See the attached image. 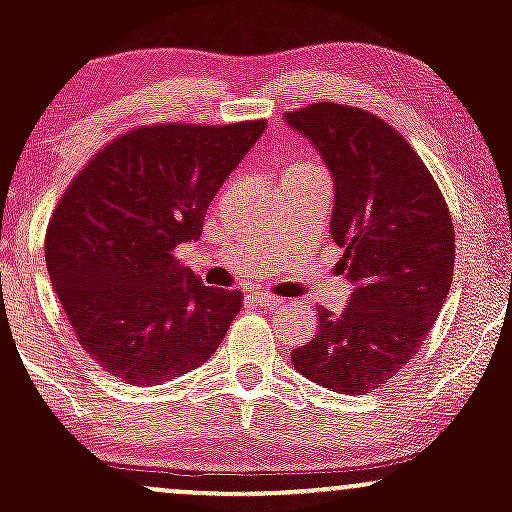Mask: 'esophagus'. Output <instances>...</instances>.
I'll return each mask as SVG.
<instances>
[{"label":"esophagus","mask_w":512,"mask_h":512,"mask_svg":"<svg viewBox=\"0 0 512 512\" xmlns=\"http://www.w3.org/2000/svg\"><path fill=\"white\" fill-rule=\"evenodd\" d=\"M252 301H255L257 305H262V308H276V305L284 303L279 296H272V293H260V291L252 293Z\"/></svg>","instance_id":"1"}]
</instances>
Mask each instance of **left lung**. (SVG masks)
I'll return each instance as SVG.
<instances>
[{
	"label": "left lung",
	"instance_id": "8db88e82",
	"mask_svg": "<svg viewBox=\"0 0 512 512\" xmlns=\"http://www.w3.org/2000/svg\"><path fill=\"white\" fill-rule=\"evenodd\" d=\"M284 120L315 144L334 180L330 233L354 284L342 315L317 308L293 368L339 395L385 385L419 351L448 298L455 228L426 163L378 115L313 103Z\"/></svg>",
	"mask_w": 512,
	"mask_h": 512
}]
</instances>
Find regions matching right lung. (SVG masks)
<instances>
[{"label": "right lung", "instance_id": "obj_1", "mask_svg": "<svg viewBox=\"0 0 512 512\" xmlns=\"http://www.w3.org/2000/svg\"><path fill=\"white\" fill-rule=\"evenodd\" d=\"M267 127L144 125L98 151L72 180L45 236L52 286L103 370L158 385L202 366L243 308L204 286L175 250L202 236L211 199Z\"/></svg>", "mask_w": 512, "mask_h": 512}]
</instances>
